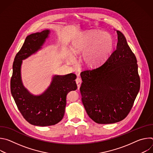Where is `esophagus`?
Instances as JSON below:
<instances>
[{
    "mask_svg": "<svg viewBox=\"0 0 153 153\" xmlns=\"http://www.w3.org/2000/svg\"><path fill=\"white\" fill-rule=\"evenodd\" d=\"M82 79H81L80 77H77V79H76V83H77L78 89L80 88L81 83H82Z\"/></svg>",
    "mask_w": 153,
    "mask_h": 153,
    "instance_id": "obj_1",
    "label": "esophagus"
}]
</instances>
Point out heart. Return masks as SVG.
Listing matches in <instances>:
<instances>
[{
	"label": "heart",
	"mask_w": 153,
	"mask_h": 153,
	"mask_svg": "<svg viewBox=\"0 0 153 153\" xmlns=\"http://www.w3.org/2000/svg\"><path fill=\"white\" fill-rule=\"evenodd\" d=\"M115 40L112 34L98 30L81 33L71 42V51L82 54L81 60L85 67L94 68L105 63L113 54Z\"/></svg>",
	"instance_id": "1"
}]
</instances>
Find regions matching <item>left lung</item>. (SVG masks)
Returning a JSON list of instances; mask_svg holds the SVG:
<instances>
[{"mask_svg":"<svg viewBox=\"0 0 153 153\" xmlns=\"http://www.w3.org/2000/svg\"><path fill=\"white\" fill-rule=\"evenodd\" d=\"M117 33L116 50L100 67L82 71V101L89 117L99 124L124 119L140 90L137 59L124 35Z\"/></svg>","mask_w":153,"mask_h":153,"instance_id":"8db88e82","label":"left lung"}]
</instances>
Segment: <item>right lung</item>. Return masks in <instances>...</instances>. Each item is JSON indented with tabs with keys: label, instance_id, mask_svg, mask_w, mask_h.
<instances>
[{
	"label": "right lung",
	"instance_id": "add662e5",
	"mask_svg": "<svg viewBox=\"0 0 153 153\" xmlns=\"http://www.w3.org/2000/svg\"><path fill=\"white\" fill-rule=\"evenodd\" d=\"M50 31L46 30L28 36L17 53L13 65L11 92L19 111L31 125H54L63 117L67 94L77 89L76 75H54L48 88L40 95H34L24 86L21 79L22 60L42 48Z\"/></svg>",
	"mask_w": 153,
	"mask_h": 153
}]
</instances>
